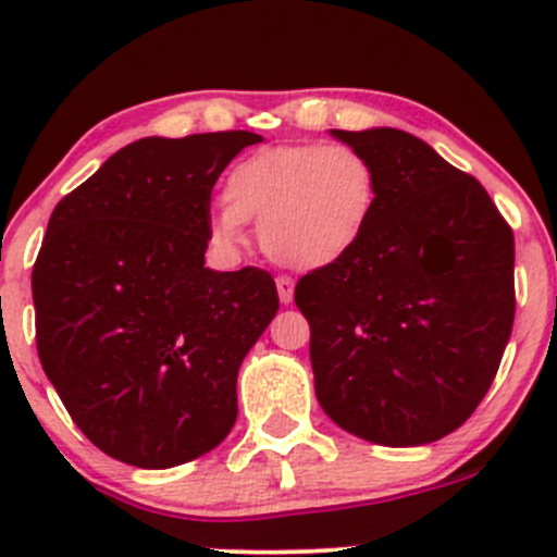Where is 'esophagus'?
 Instances as JSON below:
<instances>
[{
	"label": "esophagus",
	"instance_id": "obj_1",
	"mask_svg": "<svg viewBox=\"0 0 557 557\" xmlns=\"http://www.w3.org/2000/svg\"><path fill=\"white\" fill-rule=\"evenodd\" d=\"M294 280L290 277H277V296H280V301H283V305H290V301H294Z\"/></svg>",
	"mask_w": 557,
	"mask_h": 557
}]
</instances>
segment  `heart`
<instances>
[{
    "label": "heart",
    "mask_w": 557,
    "mask_h": 557,
    "mask_svg": "<svg viewBox=\"0 0 557 557\" xmlns=\"http://www.w3.org/2000/svg\"><path fill=\"white\" fill-rule=\"evenodd\" d=\"M226 205L210 212V239L221 250L245 243V223L274 263L299 272L339 263L361 245L380 199L372 161L345 143L274 145L228 172Z\"/></svg>",
    "instance_id": "obj_1"
}]
</instances>
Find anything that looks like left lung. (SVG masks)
I'll list each match as a JSON object with an SVG mask.
<instances>
[{
  "instance_id": "left-lung-1",
  "label": "left lung",
  "mask_w": 557,
  "mask_h": 557,
  "mask_svg": "<svg viewBox=\"0 0 557 557\" xmlns=\"http://www.w3.org/2000/svg\"><path fill=\"white\" fill-rule=\"evenodd\" d=\"M331 137L361 150L380 199L361 245L296 285L314 396L347 434L418 447L466 423L515 320V237L487 190L398 128Z\"/></svg>"
}]
</instances>
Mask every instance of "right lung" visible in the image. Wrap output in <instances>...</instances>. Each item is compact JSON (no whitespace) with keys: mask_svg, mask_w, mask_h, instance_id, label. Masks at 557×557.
<instances>
[{"mask_svg":"<svg viewBox=\"0 0 557 557\" xmlns=\"http://www.w3.org/2000/svg\"><path fill=\"white\" fill-rule=\"evenodd\" d=\"M252 132L145 137L55 205L32 272L37 352L77 429L172 469L237 420V374L277 314L272 274L205 267L210 194Z\"/></svg>","mask_w":557,"mask_h":557,"instance_id":"obj_1","label":"right lung"}]
</instances>
